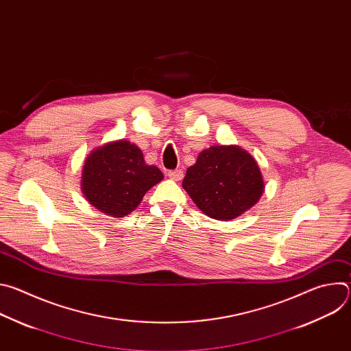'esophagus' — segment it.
Returning <instances> with one entry per match:
<instances>
[{"instance_id": "1", "label": "esophagus", "mask_w": 351, "mask_h": 351, "mask_svg": "<svg viewBox=\"0 0 351 351\" xmlns=\"http://www.w3.org/2000/svg\"><path fill=\"white\" fill-rule=\"evenodd\" d=\"M168 178L169 179H172V180H176V182H179V180H182L183 179V172L180 171V169H176V171H168Z\"/></svg>"}]
</instances>
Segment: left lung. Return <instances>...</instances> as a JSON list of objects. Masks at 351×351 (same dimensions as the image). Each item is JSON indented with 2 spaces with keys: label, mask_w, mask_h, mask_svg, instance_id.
Here are the masks:
<instances>
[{
  "label": "left lung",
  "mask_w": 351,
  "mask_h": 351,
  "mask_svg": "<svg viewBox=\"0 0 351 351\" xmlns=\"http://www.w3.org/2000/svg\"><path fill=\"white\" fill-rule=\"evenodd\" d=\"M206 215L229 221L252 208L264 191L257 161L237 145H213L198 154L182 183Z\"/></svg>",
  "instance_id": "8db88e82"
}]
</instances>
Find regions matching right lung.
Segmentation results:
<instances>
[{
    "instance_id": "1",
    "label": "right lung",
    "mask_w": 351,
    "mask_h": 351,
    "mask_svg": "<svg viewBox=\"0 0 351 351\" xmlns=\"http://www.w3.org/2000/svg\"><path fill=\"white\" fill-rule=\"evenodd\" d=\"M162 179L157 167L144 162L136 144L117 140L88 154L82 171V191L94 208L121 218L136 210L144 194Z\"/></svg>"
}]
</instances>
